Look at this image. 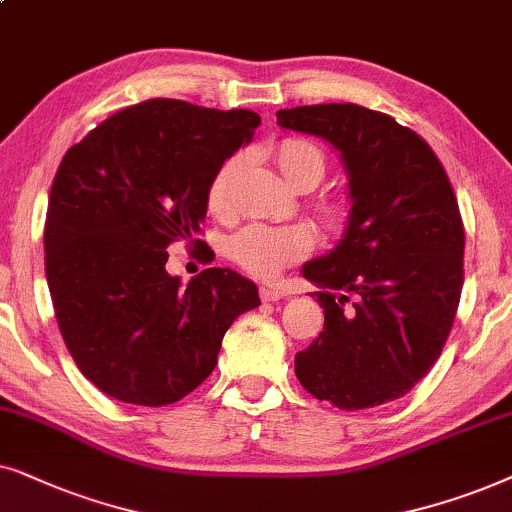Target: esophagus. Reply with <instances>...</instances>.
Masks as SVG:
<instances>
[{"mask_svg": "<svg viewBox=\"0 0 512 512\" xmlns=\"http://www.w3.org/2000/svg\"><path fill=\"white\" fill-rule=\"evenodd\" d=\"M260 297H262V302H281V299L285 297V292L278 290V288H269V285H264V288H260Z\"/></svg>", "mask_w": 512, "mask_h": 512, "instance_id": "1", "label": "esophagus"}]
</instances>
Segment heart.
Returning <instances> with one entry per match:
<instances>
[{"label":"heart","instance_id":"1","mask_svg":"<svg viewBox=\"0 0 512 512\" xmlns=\"http://www.w3.org/2000/svg\"><path fill=\"white\" fill-rule=\"evenodd\" d=\"M241 156H231L215 170L208 185V208L215 215L231 213V194ZM276 163L285 180L297 189L316 187L325 175V159L316 147L304 140H288L276 149ZM323 215L330 224H339L344 217V208L337 203H325ZM316 245V234L309 224H248L229 241V255L241 264L245 271L260 278H278L283 269L292 262H299L309 255Z\"/></svg>","mask_w":512,"mask_h":512}]
</instances>
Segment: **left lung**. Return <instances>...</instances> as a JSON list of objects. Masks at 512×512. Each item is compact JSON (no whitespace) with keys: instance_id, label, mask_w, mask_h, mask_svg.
<instances>
[{"instance_id":"obj_1","label":"left lung","mask_w":512,"mask_h":512,"mask_svg":"<svg viewBox=\"0 0 512 512\" xmlns=\"http://www.w3.org/2000/svg\"><path fill=\"white\" fill-rule=\"evenodd\" d=\"M276 119L335 149L351 201L335 248L302 267L325 327L295 356L299 384L339 410L403 398L440 358L463 288V224L445 168L417 133L353 102Z\"/></svg>"}]
</instances>
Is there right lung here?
Returning a JSON list of instances; mask_svg holds the SVG:
<instances>
[{
	"label": "right lung",
	"mask_w": 512,
	"mask_h": 512,
	"mask_svg": "<svg viewBox=\"0 0 512 512\" xmlns=\"http://www.w3.org/2000/svg\"><path fill=\"white\" fill-rule=\"evenodd\" d=\"M257 126L250 109L154 98L67 149L46 210V281L60 335L102 393L177 403L215 370L231 323L260 306L231 269L187 285L166 271L170 243H203L210 180Z\"/></svg>",
	"instance_id": "1"
}]
</instances>
